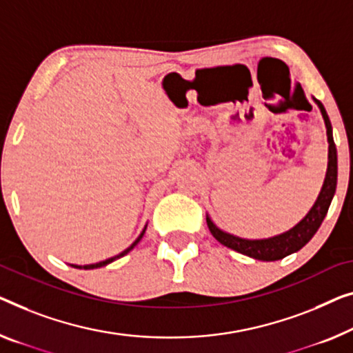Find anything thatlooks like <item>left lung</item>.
<instances>
[{
  "label": "left lung",
  "mask_w": 353,
  "mask_h": 353,
  "mask_svg": "<svg viewBox=\"0 0 353 353\" xmlns=\"http://www.w3.org/2000/svg\"><path fill=\"white\" fill-rule=\"evenodd\" d=\"M317 106L320 108L322 117L325 120V126H327V136H328V168L327 176H325L322 190L319 193L317 201L314 203L311 210L306 214L301 222L294 225L292 230L285 231V233L272 236L268 239H243L238 236H233L230 233L215 227L212 220L206 217L209 231L212 233L215 239L225 247H230L239 254L250 256V259L261 260V261H276L282 260L283 256L294 254L299 249H303L312 236L317 233V230L322 225L325 215L328 212V208L331 204V199L334 196L336 183H338V150H336L334 139H333V128H331L330 117L325 110L323 104L315 99Z\"/></svg>",
  "instance_id": "1"
}]
</instances>
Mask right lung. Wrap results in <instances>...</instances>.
Here are the masks:
<instances>
[{"instance_id": "1", "label": "right lung", "mask_w": 353, "mask_h": 353, "mask_svg": "<svg viewBox=\"0 0 353 353\" xmlns=\"http://www.w3.org/2000/svg\"><path fill=\"white\" fill-rule=\"evenodd\" d=\"M145 228H147V225H145V227H144V230H143V233H141V234L138 236V239H136V241H134V243H133V244H131V245L128 247V249H126V250H123V252H122V254L115 255V256H112V259H108V260H104V261H99V263H93V265H85V266H77V265H71V266H74V268H79V270H82V268H83V270H94V268H101V266H106V265H109V263H112L114 260H117V259H120V256H123V255H126V254H128V252H130L131 249H133V247H134L136 244H138L141 239H143V236H144V233H145Z\"/></svg>"}]
</instances>
